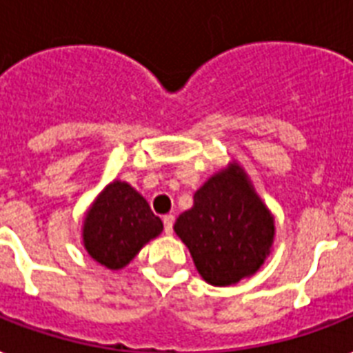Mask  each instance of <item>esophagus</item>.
I'll return each mask as SVG.
<instances>
[{
	"mask_svg": "<svg viewBox=\"0 0 353 353\" xmlns=\"http://www.w3.org/2000/svg\"><path fill=\"white\" fill-rule=\"evenodd\" d=\"M173 215H165V217H163V230H165V234H171V232H173Z\"/></svg>",
	"mask_w": 353,
	"mask_h": 353,
	"instance_id": "34e87169",
	"label": "esophagus"
}]
</instances>
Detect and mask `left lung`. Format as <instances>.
I'll use <instances>...</instances> for the list:
<instances>
[{
  "label": "left lung",
  "mask_w": 353,
  "mask_h": 353,
  "mask_svg": "<svg viewBox=\"0 0 353 353\" xmlns=\"http://www.w3.org/2000/svg\"><path fill=\"white\" fill-rule=\"evenodd\" d=\"M174 232L190 248L199 274L225 288L252 276L274 241V217L239 163L215 173L179 215Z\"/></svg>",
  "instance_id": "left-lung-1"
}]
</instances>
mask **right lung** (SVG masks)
I'll list each match as a JSON object with an SVG mask.
<instances>
[{
	"label": "right lung",
	"mask_w": 353,
	"mask_h": 353,
	"mask_svg": "<svg viewBox=\"0 0 353 353\" xmlns=\"http://www.w3.org/2000/svg\"><path fill=\"white\" fill-rule=\"evenodd\" d=\"M163 225L132 185L114 180L86 212L83 243L86 252L106 269H123L143 245L160 236Z\"/></svg>",
	"instance_id": "1"
}]
</instances>
